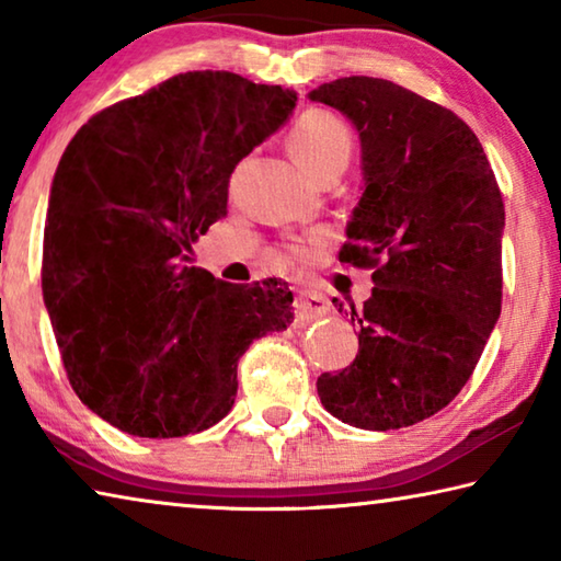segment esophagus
Segmentation results:
<instances>
[{"label":"esophagus","instance_id":"34e87169","mask_svg":"<svg viewBox=\"0 0 561 561\" xmlns=\"http://www.w3.org/2000/svg\"><path fill=\"white\" fill-rule=\"evenodd\" d=\"M331 311V304L319 291H299L297 297V314L301 319H317V317H327Z\"/></svg>","mask_w":561,"mask_h":561}]
</instances>
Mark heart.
<instances>
[{
    "mask_svg": "<svg viewBox=\"0 0 561 561\" xmlns=\"http://www.w3.org/2000/svg\"><path fill=\"white\" fill-rule=\"evenodd\" d=\"M291 153L309 175H324L329 168L346 165L351 156V133L346 123L329 111H307L291 128ZM294 254L304 257L307 250L294 247Z\"/></svg>",
    "mask_w": 561,
    "mask_h": 561,
    "instance_id": "heart-1",
    "label": "heart"
}]
</instances>
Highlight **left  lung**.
I'll return each instance as SVG.
<instances>
[{
  "label": "left lung",
  "instance_id": "left-lung-1",
  "mask_svg": "<svg viewBox=\"0 0 561 561\" xmlns=\"http://www.w3.org/2000/svg\"><path fill=\"white\" fill-rule=\"evenodd\" d=\"M309 99L358 130L364 187L339 260L374 267L371 297L351 307L354 364L321 374L317 391L354 428H405L462 391L497 324L505 205L453 111L371 76L321 83Z\"/></svg>",
  "mask_w": 561,
  "mask_h": 561
}]
</instances>
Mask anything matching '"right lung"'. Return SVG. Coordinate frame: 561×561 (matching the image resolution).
Segmentation results:
<instances>
[{
  "instance_id": "1",
  "label": "right lung",
  "mask_w": 561,
  "mask_h": 561,
  "mask_svg": "<svg viewBox=\"0 0 561 561\" xmlns=\"http://www.w3.org/2000/svg\"><path fill=\"white\" fill-rule=\"evenodd\" d=\"M297 93L187 71L96 113L56 168L42 289L83 405L138 438L213 428L237 360L291 324L282 279L227 284L185 267L227 215L234 165L284 126Z\"/></svg>"
}]
</instances>
